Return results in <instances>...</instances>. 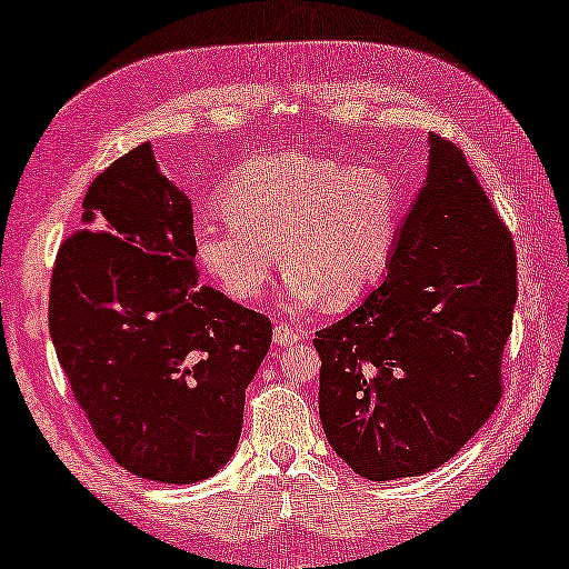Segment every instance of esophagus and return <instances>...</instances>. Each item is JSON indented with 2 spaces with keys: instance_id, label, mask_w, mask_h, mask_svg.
<instances>
[{
  "instance_id": "esophagus-1",
  "label": "esophagus",
  "mask_w": 569,
  "mask_h": 569,
  "mask_svg": "<svg viewBox=\"0 0 569 569\" xmlns=\"http://www.w3.org/2000/svg\"><path fill=\"white\" fill-rule=\"evenodd\" d=\"M302 331L292 329L290 323H277L274 326V345H295V341H302Z\"/></svg>"
}]
</instances>
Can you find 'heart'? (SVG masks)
<instances>
[{
	"mask_svg": "<svg viewBox=\"0 0 569 569\" xmlns=\"http://www.w3.org/2000/svg\"><path fill=\"white\" fill-rule=\"evenodd\" d=\"M193 222L204 269L236 300L259 298L282 259L287 295L329 306L360 298L383 274L399 236V186L376 166L300 152L246 162Z\"/></svg>",
	"mask_w": 569,
	"mask_h": 569,
	"instance_id": "b5f03b06",
	"label": "heart"
}]
</instances>
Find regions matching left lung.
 <instances>
[{"label":"left lung","mask_w":569,"mask_h":569,"mask_svg":"<svg viewBox=\"0 0 569 569\" xmlns=\"http://www.w3.org/2000/svg\"><path fill=\"white\" fill-rule=\"evenodd\" d=\"M516 300L510 230L461 147L430 134L425 189L386 282L316 331L331 448L370 481L422 477L453 458L502 399Z\"/></svg>","instance_id":"1"}]
</instances>
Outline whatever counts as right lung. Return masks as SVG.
Segmentation results:
<instances>
[{"label":"right lung","instance_id":"1","mask_svg":"<svg viewBox=\"0 0 569 569\" xmlns=\"http://www.w3.org/2000/svg\"><path fill=\"white\" fill-rule=\"evenodd\" d=\"M59 246L49 331L77 407L123 469L193 485L228 463L269 316L199 284L191 201L150 144L90 183Z\"/></svg>","mask_w":569,"mask_h":569}]
</instances>
